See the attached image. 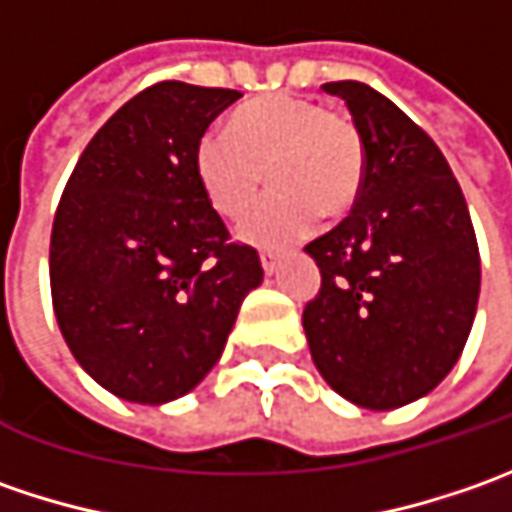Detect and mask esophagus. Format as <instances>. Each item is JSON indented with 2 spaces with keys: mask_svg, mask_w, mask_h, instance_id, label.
Listing matches in <instances>:
<instances>
[{
  "mask_svg": "<svg viewBox=\"0 0 512 512\" xmlns=\"http://www.w3.org/2000/svg\"><path fill=\"white\" fill-rule=\"evenodd\" d=\"M262 270H265L267 276H273L279 270V259L273 253H262Z\"/></svg>",
  "mask_w": 512,
  "mask_h": 512,
  "instance_id": "1",
  "label": "esophagus"
}]
</instances>
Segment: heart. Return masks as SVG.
<instances>
[{
  "label": "heart",
  "instance_id": "b5f03b06",
  "mask_svg": "<svg viewBox=\"0 0 512 512\" xmlns=\"http://www.w3.org/2000/svg\"><path fill=\"white\" fill-rule=\"evenodd\" d=\"M193 170L210 207L242 216L265 182L273 190L250 207L239 236L259 247H285L305 239L319 213H347L364 182L359 128L325 105L267 93L233 113L230 130L210 128L193 148Z\"/></svg>",
  "mask_w": 512,
  "mask_h": 512
}]
</instances>
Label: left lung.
Masks as SVG:
<instances>
[{
  "label": "left lung",
  "mask_w": 512,
  "mask_h": 512,
  "mask_svg": "<svg viewBox=\"0 0 512 512\" xmlns=\"http://www.w3.org/2000/svg\"><path fill=\"white\" fill-rule=\"evenodd\" d=\"M364 142V182L342 225L305 247L322 290L305 307L316 370L339 396L393 410L462 356L482 265L453 170L410 116L364 82H327Z\"/></svg>",
  "instance_id": "obj_1"
}]
</instances>
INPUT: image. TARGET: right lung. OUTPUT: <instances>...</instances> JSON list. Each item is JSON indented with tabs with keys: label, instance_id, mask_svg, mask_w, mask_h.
<instances>
[{
	"label": "right lung",
	"instance_id": "obj_1",
	"mask_svg": "<svg viewBox=\"0 0 512 512\" xmlns=\"http://www.w3.org/2000/svg\"><path fill=\"white\" fill-rule=\"evenodd\" d=\"M242 93L159 82L116 110L70 173L50 233V296L76 362L113 396L168 404L219 362L262 285L227 245L193 148Z\"/></svg>",
	"mask_w": 512,
	"mask_h": 512
}]
</instances>
